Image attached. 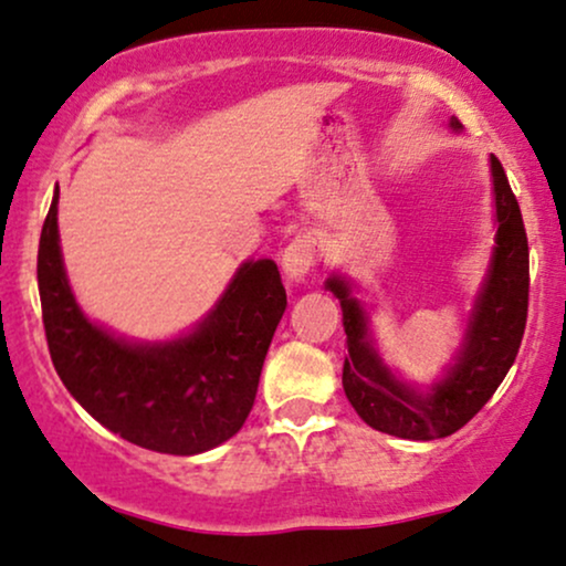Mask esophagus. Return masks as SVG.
<instances>
[{
	"label": "esophagus",
	"instance_id": "1",
	"mask_svg": "<svg viewBox=\"0 0 566 566\" xmlns=\"http://www.w3.org/2000/svg\"><path fill=\"white\" fill-rule=\"evenodd\" d=\"M318 261V244L313 237L303 234V237H295L287 248L282 250V269L287 279H303L308 271L316 265Z\"/></svg>",
	"mask_w": 566,
	"mask_h": 566
}]
</instances>
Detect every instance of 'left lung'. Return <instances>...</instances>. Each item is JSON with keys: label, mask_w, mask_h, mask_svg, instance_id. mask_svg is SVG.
Wrapping results in <instances>:
<instances>
[{"label": "left lung", "mask_w": 566, "mask_h": 566, "mask_svg": "<svg viewBox=\"0 0 566 566\" xmlns=\"http://www.w3.org/2000/svg\"><path fill=\"white\" fill-rule=\"evenodd\" d=\"M461 128L459 120H451ZM495 189V255L478 308L469 322L467 343L448 377L432 392L417 395L392 379L366 335V316L345 279L332 276V290L343 305L345 356L343 387L350 406L374 430L403 440H438L459 432L493 398L520 353L530 301V248L520 202L509 187L499 158H490Z\"/></svg>", "instance_id": "obj_1"}]
</instances>
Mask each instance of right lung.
<instances>
[{"label": "right lung", "mask_w": 566, "mask_h": 566, "mask_svg": "<svg viewBox=\"0 0 566 566\" xmlns=\"http://www.w3.org/2000/svg\"><path fill=\"white\" fill-rule=\"evenodd\" d=\"M57 197L44 218L36 279L54 371L99 424L147 451L192 455L240 432L279 318L287 308L274 261L240 269L189 337L128 345L86 322L57 244Z\"/></svg>", "instance_id": "right-lung-1"}]
</instances>
